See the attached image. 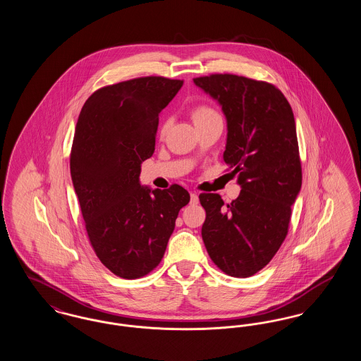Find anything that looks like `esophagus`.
<instances>
[{
  "mask_svg": "<svg viewBox=\"0 0 361 361\" xmlns=\"http://www.w3.org/2000/svg\"><path fill=\"white\" fill-rule=\"evenodd\" d=\"M199 203V195L197 193H190V204H197Z\"/></svg>",
  "mask_w": 361,
  "mask_h": 361,
  "instance_id": "obj_1",
  "label": "esophagus"
}]
</instances>
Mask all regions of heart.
Listing matches in <instances>:
<instances>
[{
	"label": "heart",
	"instance_id": "1",
	"mask_svg": "<svg viewBox=\"0 0 361 361\" xmlns=\"http://www.w3.org/2000/svg\"><path fill=\"white\" fill-rule=\"evenodd\" d=\"M190 116H192V121H193L195 124H197V123H200V121H209V119H214V118H219V115H218L211 106L204 105V104L193 106V108L190 109ZM168 126H169L168 121H162V124H161V127H159V134H161V135H164V134L166 133Z\"/></svg>",
	"mask_w": 361,
	"mask_h": 361
}]
</instances>
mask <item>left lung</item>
Returning a JSON list of instances; mask_svg holds the SVG:
<instances>
[{
  "label": "left lung",
  "instance_id": "obj_1",
  "mask_svg": "<svg viewBox=\"0 0 361 361\" xmlns=\"http://www.w3.org/2000/svg\"><path fill=\"white\" fill-rule=\"evenodd\" d=\"M222 105L227 119L224 161L238 174L240 196L224 204L200 193L202 237L214 264L233 277H250L277 253L288 234L302 164L291 105L275 85L235 74L193 78Z\"/></svg>",
  "mask_w": 361,
  "mask_h": 361
}]
</instances>
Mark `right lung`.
<instances>
[{
  "label": "right lung",
  "mask_w": 361,
  "mask_h": 361,
  "mask_svg": "<svg viewBox=\"0 0 361 361\" xmlns=\"http://www.w3.org/2000/svg\"><path fill=\"white\" fill-rule=\"evenodd\" d=\"M184 84L159 75L97 89L75 126L70 173L89 242L104 265L123 279L158 267L178 211L189 203L181 185L140 187V164L154 153L159 112Z\"/></svg>",
  "instance_id": "add662e5"
}]
</instances>
